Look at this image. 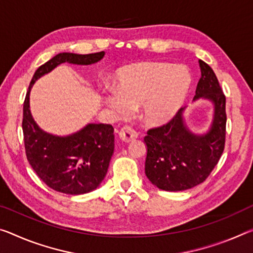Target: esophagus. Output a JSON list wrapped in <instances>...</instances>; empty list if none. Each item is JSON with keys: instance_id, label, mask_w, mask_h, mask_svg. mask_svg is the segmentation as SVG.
I'll list each match as a JSON object with an SVG mask.
<instances>
[{"instance_id": "34e87169", "label": "esophagus", "mask_w": 253, "mask_h": 253, "mask_svg": "<svg viewBox=\"0 0 253 253\" xmlns=\"http://www.w3.org/2000/svg\"><path fill=\"white\" fill-rule=\"evenodd\" d=\"M137 131H135L133 128L130 127H123L119 131V138L122 139L124 143H129L137 137Z\"/></svg>"}]
</instances>
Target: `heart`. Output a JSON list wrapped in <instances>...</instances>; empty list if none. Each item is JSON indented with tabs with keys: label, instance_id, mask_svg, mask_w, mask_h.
I'll return each mask as SVG.
<instances>
[{
	"label": "heart",
	"instance_id": "heart-1",
	"mask_svg": "<svg viewBox=\"0 0 253 253\" xmlns=\"http://www.w3.org/2000/svg\"><path fill=\"white\" fill-rule=\"evenodd\" d=\"M190 73L182 65L152 62L126 66L118 71L115 90L103 97L116 115L124 117L139 105L144 122L158 126L169 122L186 99Z\"/></svg>",
	"mask_w": 253,
	"mask_h": 253
}]
</instances>
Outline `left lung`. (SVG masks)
<instances>
[{"label":"left lung","instance_id":"left-lung-1","mask_svg":"<svg viewBox=\"0 0 253 253\" xmlns=\"http://www.w3.org/2000/svg\"><path fill=\"white\" fill-rule=\"evenodd\" d=\"M202 76L194 100L214 103V117L206 134L191 133L181 108L169 123L151 128L144 141L147 146L145 174L160 189L181 191L205 181L218 163L225 146V95L211 67L199 59Z\"/></svg>","mask_w":253,"mask_h":253}]
</instances>
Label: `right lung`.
<instances>
[{
  "mask_svg": "<svg viewBox=\"0 0 253 253\" xmlns=\"http://www.w3.org/2000/svg\"><path fill=\"white\" fill-rule=\"evenodd\" d=\"M105 51L79 55L61 53L35 72L23 102L22 130L28 162L48 187L69 195L94 190L105 179L115 148L114 127L89 124L78 133L65 137L40 129L33 118L29 95L34 83L62 63L89 65L99 62Z\"/></svg>",
  "mask_w": 253,
  "mask_h": 253,
  "instance_id": "1",
  "label": "right lung"
}]
</instances>
